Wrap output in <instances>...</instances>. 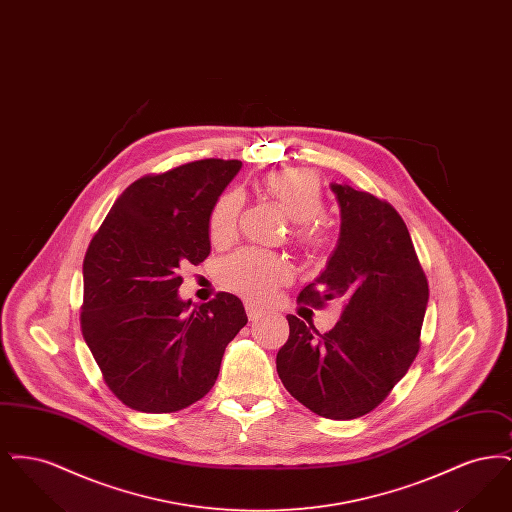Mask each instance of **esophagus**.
<instances>
[{"label":"esophagus","instance_id":"esophagus-1","mask_svg":"<svg viewBox=\"0 0 512 512\" xmlns=\"http://www.w3.org/2000/svg\"><path fill=\"white\" fill-rule=\"evenodd\" d=\"M245 313H247L249 320H259V318L265 317V311L257 309V307H255V305H251V303H247V305H245Z\"/></svg>","mask_w":512,"mask_h":512}]
</instances>
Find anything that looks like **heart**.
I'll return each mask as SVG.
<instances>
[{
	"mask_svg": "<svg viewBox=\"0 0 512 512\" xmlns=\"http://www.w3.org/2000/svg\"><path fill=\"white\" fill-rule=\"evenodd\" d=\"M268 197L282 209L292 224H303L297 240L309 251H322L332 242L328 226L317 224L324 211V195L317 174L307 169L272 172L265 180ZM242 213V195L228 192L220 195L209 219V236L215 244H228L238 230ZM220 284L226 290L240 293L251 301L263 303L292 278L290 265L267 251L240 249L219 263Z\"/></svg>",
	"mask_w": 512,
	"mask_h": 512,
	"instance_id": "heart-1",
	"label": "heart"
}]
</instances>
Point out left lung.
<instances>
[{
	"label": "left lung",
	"instance_id": "left-lung-1",
	"mask_svg": "<svg viewBox=\"0 0 512 512\" xmlns=\"http://www.w3.org/2000/svg\"><path fill=\"white\" fill-rule=\"evenodd\" d=\"M340 205V238L326 268L299 299L341 303L326 334L288 315L290 338L276 370L293 397L324 418L351 420L376 409L418 353L428 282L411 234L390 203L330 184Z\"/></svg>",
	"mask_w": 512,
	"mask_h": 512
}]
</instances>
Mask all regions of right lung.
Wrapping results in <instances>:
<instances>
[{"label": "right lung", "mask_w": 512, "mask_h": 512, "mask_svg": "<svg viewBox=\"0 0 512 512\" xmlns=\"http://www.w3.org/2000/svg\"><path fill=\"white\" fill-rule=\"evenodd\" d=\"M240 161L203 159L132 182L84 257L82 336L124 405L174 413L215 386L224 349L247 324L242 301L178 295L180 267L211 253L209 219Z\"/></svg>", "instance_id": "1"}]
</instances>
